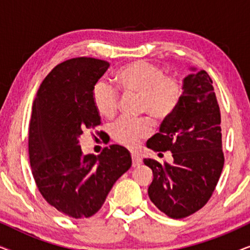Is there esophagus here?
Wrapping results in <instances>:
<instances>
[{
  "label": "esophagus",
  "instance_id": "34e87169",
  "mask_svg": "<svg viewBox=\"0 0 250 250\" xmlns=\"http://www.w3.org/2000/svg\"><path fill=\"white\" fill-rule=\"evenodd\" d=\"M141 163H142V159L140 158V157H138L136 155H132V166L133 167L139 166Z\"/></svg>",
  "mask_w": 250,
  "mask_h": 250
}]
</instances>
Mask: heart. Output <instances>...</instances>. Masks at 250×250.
<instances>
[{
    "instance_id": "b5f03b06",
    "label": "heart",
    "mask_w": 250,
    "mask_h": 250,
    "mask_svg": "<svg viewBox=\"0 0 250 250\" xmlns=\"http://www.w3.org/2000/svg\"><path fill=\"white\" fill-rule=\"evenodd\" d=\"M115 82L124 95H138L140 112H148L157 119L168 117L182 95L180 81L165 75L162 67L149 61H135L122 67L115 75ZM92 101L101 117L111 118L118 110L119 95L114 87L99 81L92 88ZM109 132L116 143L134 149L151 134L152 128L146 118L123 117L110 126Z\"/></svg>"
}]
</instances>
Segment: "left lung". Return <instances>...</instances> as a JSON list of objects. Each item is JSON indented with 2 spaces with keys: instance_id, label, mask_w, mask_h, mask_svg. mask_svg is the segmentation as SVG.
Listing matches in <instances>:
<instances>
[{
  "instance_id": "obj_1",
  "label": "left lung",
  "mask_w": 250,
  "mask_h": 250,
  "mask_svg": "<svg viewBox=\"0 0 250 250\" xmlns=\"http://www.w3.org/2000/svg\"><path fill=\"white\" fill-rule=\"evenodd\" d=\"M188 75L175 110L165 118L159 133L146 146L172 151L173 164L143 162L152 169L150 200L172 218L196 213L210 199L224 165L221 112L213 81L205 70Z\"/></svg>"
}]
</instances>
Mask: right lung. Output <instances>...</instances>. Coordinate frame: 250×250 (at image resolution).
Wrapping results in <instances>:
<instances>
[{"instance_id":"obj_1","label":"right lung","mask_w":250,"mask_h":250,"mask_svg":"<svg viewBox=\"0 0 250 250\" xmlns=\"http://www.w3.org/2000/svg\"><path fill=\"white\" fill-rule=\"evenodd\" d=\"M108 68V61L94 58L63 61L44 78L33 102L28 153L34 180L51 206L73 218L97 213L132 166L124 146H105L95 156L83 155L78 145L84 131L101 124L92 88Z\"/></svg>"}]
</instances>
